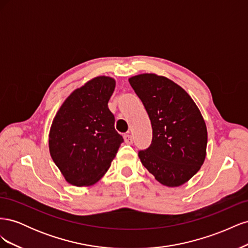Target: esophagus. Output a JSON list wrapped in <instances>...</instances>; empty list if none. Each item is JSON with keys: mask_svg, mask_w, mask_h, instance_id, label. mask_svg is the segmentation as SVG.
<instances>
[{"mask_svg": "<svg viewBox=\"0 0 248 248\" xmlns=\"http://www.w3.org/2000/svg\"><path fill=\"white\" fill-rule=\"evenodd\" d=\"M124 140H125L126 144H128V145H131L132 142H133V138H132V136H131L130 133L125 134V136H124Z\"/></svg>", "mask_w": 248, "mask_h": 248, "instance_id": "obj_1", "label": "esophagus"}]
</instances>
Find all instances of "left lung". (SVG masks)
Masks as SVG:
<instances>
[{"mask_svg":"<svg viewBox=\"0 0 248 248\" xmlns=\"http://www.w3.org/2000/svg\"><path fill=\"white\" fill-rule=\"evenodd\" d=\"M129 82L153 130L151 145L139 151L142 166L163 185L184 184L206 157L207 128L200 109L181 87L167 78L146 73Z\"/></svg>","mask_w":248,"mask_h":248,"instance_id":"8db88e82","label":"left lung"}]
</instances>
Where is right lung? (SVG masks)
Wrapping results in <instances>:
<instances>
[{"instance_id": "right-lung-1", "label": "right lung", "mask_w": 248, "mask_h": 248, "mask_svg": "<svg viewBox=\"0 0 248 248\" xmlns=\"http://www.w3.org/2000/svg\"><path fill=\"white\" fill-rule=\"evenodd\" d=\"M115 79L98 77L73 91L58 110L49 131V152L66 181L92 185L106 174L123 137L108 103Z\"/></svg>"}]
</instances>
